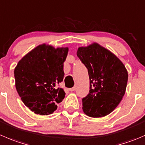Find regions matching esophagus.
I'll return each mask as SVG.
<instances>
[{
  "label": "esophagus",
  "instance_id": "esophagus-1",
  "mask_svg": "<svg viewBox=\"0 0 145 145\" xmlns=\"http://www.w3.org/2000/svg\"><path fill=\"white\" fill-rule=\"evenodd\" d=\"M75 89H76L75 87H72V88H69V91H75Z\"/></svg>",
  "mask_w": 145,
  "mask_h": 145
}]
</instances>
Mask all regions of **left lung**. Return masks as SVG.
<instances>
[{
  "label": "left lung",
  "instance_id": "obj_1",
  "mask_svg": "<svg viewBox=\"0 0 145 145\" xmlns=\"http://www.w3.org/2000/svg\"><path fill=\"white\" fill-rule=\"evenodd\" d=\"M88 69L89 93L83 98V110L88 116L101 118L110 114L125 93L128 74L116 55L94 43L79 47L76 53Z\"/></svg>",
  "mask_w": 145,
  "mask_h": 145
}]
</instances>
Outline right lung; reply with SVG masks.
<instances>
[{"label": "right lung", "instance_id": "right-lung-1", "mask_svg": "<svg viewBox=\"0 0 145 145\" xmlns=\"http://www.w3.org/2000/svg\"><path fill=\"white\" fill-rule=\"evenodd\" d=\"M69 49L42 44L27 54L14 71L21 100L36 114L50 115L65 96L57 87L64 76V62Z\"/></svg>", "mask_w": 145, "mask_h": 145}]
</instances>
